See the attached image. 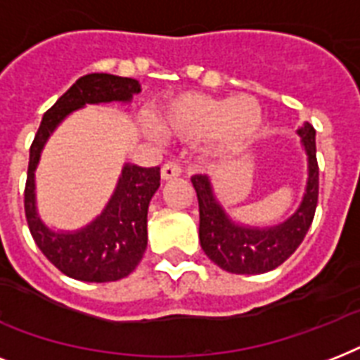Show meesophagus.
<instances>
[{"label": "esophagus", "mask_w": 360, "mask_h": 360, "mask_svg": "<svg viewBox=\"0 0 360 360\" xmlns=\"http://www.w3.org/2000/svg\"><path fill=\"white\" fill-rule=\"evenodd\" d=\"M179 175H181V166L175 162L164 164L162 169H160V177H162L164 181L175 179V177H179Z\"/></svg>", "instance_id": "34e87169"}]
</instances>
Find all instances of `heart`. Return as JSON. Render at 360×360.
<instances>
[{
	"label": "heart",
	"mask_w": 360,
	"mask_h": 360,
	"mask_svg": "<svg viewBox=\"0 0 360 360\" xmlns=\"http://www.w3.org/2000/svg\"><path fill=\"white\" fill-rule=\"evenodd\" d=\"M160 134L177 140L203 138L213 155H228L248 146L262 129L263 110L254 97H213L205 93H179L155 115ZM147 136L158 138L146 127Z\"/></svg>",
	"instance_id": "obj_1"
}]
</instances>
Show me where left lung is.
Here are the masks:
<instances>
[{"instance_id": "obj_1", "label": "left lung", "mask_w": 360, "mask_h": 360, "mask_svg": "<svg viewBox=\"0 0 360 360\" xmlns=\"http://www.w3.org/2000/svg\"><path fill=\"white\" fill-rule=\"evenodd\" d=\"M301 146L307 153V186L295 209L284 222L274 226H248L231 219L214 194L209 175L192 177L200 205V245L220 269L233 274H262L273 271L297 250L312 224L319 191L316 160V130L310 123L299 127Z\"/></svg>"}]
</instances>
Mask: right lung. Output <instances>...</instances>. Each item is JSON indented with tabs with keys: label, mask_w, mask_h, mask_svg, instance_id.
I'll use <instances>...</instances> for the list:
<instances>
[{
	"label": "right lung",
	"mask_w": 360,
	"mask_h": 360,
	"mask_svg": "<svg viewBox=\"0 0 360 360\" xmlns=\"http://www.w3.org/2000/svg\"><path fill=\"white\" fill-rule=\"evenodd\" d=\"M140 91V82L134 78L106 72L82 76L42 115L31 143L24 192L25 219L42 254L70 278L115 282L138 267L147 248V209L160 186V168L123 164L120 179L101 214L78 230H53L37 209L35 172L42 149L53 130L76 110L86 104H130Z\"/></svg>",
	"instance_id": "add662e5"
}]
</instances>
